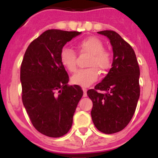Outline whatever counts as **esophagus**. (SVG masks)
Here are the masks:
<instances>
[{
    "label": "esophagus",
    "mask_w": 158,
    "mask_h": 158,
    "mask_svg": "<svg viewBox=\"0 0 158 158\" xmlns=\"http://www.w3.org/2000/svg\"><path fill=\"white\" fill-rule=\"evenodd\" d=\"M82 91H83V96L87 97V88H86V87H82Z\"/></svg>",
    "instance_id": "1"
}]
</instances>
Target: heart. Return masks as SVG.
<instances>
[{
    "label": "heart",
    "instance_id": "b5f03b06",
    "mask_svg": "<svg viewBox=\"0 0 158 158\" xmlns=\"http://www.w3.org/2000/svg\"><path fill=\"white\" fill-rule=\"evenodd\" d=\"M77 49L80 54L90 55L87 61L89 68L77 71L71 78V83L81 87H89L99 77L102 71H109L112 66L113 58L111 53L104 49L103 43L96 37H89L78 43ZM62 65L70 72H74L77 68V56L74 50L64 48L60 55Z\"/></svg>",
    "mask_w": 158,
    "mask_h": 158
}]
</instances>
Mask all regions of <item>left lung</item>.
<instances>
[{"label":"left lung","mask_w":158,"mask_h":158,"mask_svg":"<svg viewBox=\"0 0 158 158\" xmlns=\"http://www.w3.org/2000/svg\"><path fill=\"white\" fill-rule=\"evenodd\" d=\"M98 33L110 40L112 68L87 93L93 101L91 115L94 125L104 134H114L125 129L134 115L140 97V67L134 49L118 33L111 30Z\"/></svg>","instance_id":"obj_1"}]
</instances>
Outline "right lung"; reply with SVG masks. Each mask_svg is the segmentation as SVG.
I'll use <instances>...</instances> for the list:
<instances>
[{"instance_id":"add662e5","label":"right lung","mask_w":158,"mask_h":158,"mask_svg":"<svg viewBox=\"0 0 158 158\" xmlns=\"http://www.w3.org/2000/svg\"><path fill=\"white\" fill-rule=\"evenodd\" d=\"M80 32L49 29L27 47L22 61V99L32 124L41 134L60 137L70 131L81 87L69 86L60 55Z\"/></svg>"}]
</instances>
